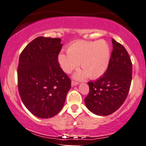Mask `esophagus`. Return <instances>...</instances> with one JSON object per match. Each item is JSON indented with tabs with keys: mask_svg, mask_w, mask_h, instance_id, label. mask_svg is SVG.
Masks as SVG:
<instances>
[{
	"mask_svg": "<svg viewBox=\"0 0 146 146\" xmlns=\"http://www.w3.org/2000/svg\"><path fill=\"white\" fill-rule=\"evenodd\" d=\"M78 85V82H76V81H72L71 82V85L73 86H76V85Z\"/></svg>",
	"mask_w": 146,
	"mask_h": 146,
	"instance_id": "34e87169",
	"label": "esophagus"
}]
</instances>
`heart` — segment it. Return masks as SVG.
I'll list each match as a JSON object with an SVG mask.
<instances>
[{
	"instance_id": "b5f03b06",
	"label": "heart",
	"mask_w": 146,
	"mask_h": 146,
	"mask_svg": "<svg viewBox=\"0 0 146 146\" xmlns=\"http://www.w3.org/2000/svg\"><path fill=\"white\" fill-rule=\"evenodd\" d=\"M67 54H59L58 61L65 73H70L78 65L82 70H78L74 78L82 80L89 76L96 79L104 74L109 65L110 50L106 41L78 40L67 48Z\"/></svg>"
}]
</instances>
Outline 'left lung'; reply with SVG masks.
Masks as SVG:
<instances>
[{
  "instance_id": "obj_1",
  "label": "left lung",
  "mask_w": 146,
  "mask_h": 146,
  "mask_svg": "<svg viewBox=\"0 0 146 146\" xmlns=\"http://www.w3.org/2000/svg\"><path fill=\"white\" fill-rule=\"evenodd\" d=\"M113 52L109 65L102 77L89 82L90 92L85 97L87 108L97 115L115 112L125 102L132 78V64L123 45L112 39Z\"/></svg>"
}]
</instances>
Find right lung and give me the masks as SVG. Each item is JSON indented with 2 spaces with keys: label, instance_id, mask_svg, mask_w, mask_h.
I'll return each mask as SVG.
<instances>
[{
  "label": "right lung",
  "instance_id": "add662e5",
  "mask_svg": "<svg viewBox=\"0 0 146 146\" xmlns=\"http://www.w3.org/2000/svg\"><path fill=\"white\" fill-rule=\"evenodd\" d=\"M62 45L59 38L39 36L19 56V95L27 109L39 118H50L59 113L71 87V80L58 61Z\"/></svg>",
  "mask_w": 146,
  "mask_h": 146
}]
</instances>
